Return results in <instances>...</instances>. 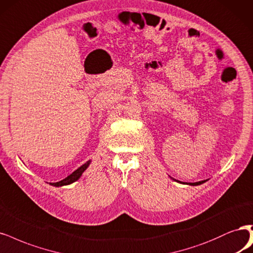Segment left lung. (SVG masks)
Instances as JSON below:
<instances>
[{"label":"left lung","mask_w":253,"mask_h":253,"mask_svg":"<svg viewBox=\"0 0 253 253\" xmlns=\"http://www.w3.org/2000/svg\"><path fill=\"white\" fill-rule=\"evenodd\" d=\"M177 182H180V181H178V180H176ZM204 182H206V180H204V181H199V182H195V183H187V184H189V185H200V184H202V183H204Z\"/></svg>","instance_id":"8db88e82"}]
</instances>
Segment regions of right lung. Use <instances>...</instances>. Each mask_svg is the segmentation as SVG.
Wrapping results in <instances>:
<instances>
[{
	"label": "right lung",
	"instance_id": "obj_1",
	"mask_svg": "<svg viewBox=\"0 0 253 253\" xmlns=\"http://www.w3.org/2000/svg\"><path fill=\"white\" fill-rule=\"evenodd\" d=\"M91 161H86L84 165H82L81 168H78L76 170H74L71 175H69L67 178L63 179L62 181H58V182H55V183H50L51 185L53 186H63V185H68V184H71V183L75 182L76 180H78L81 178L82 173L86 169V168L89 167Z\"/></svg>",
	"mask_w": 253,
	"mask_h": 253
}]
</instances>
